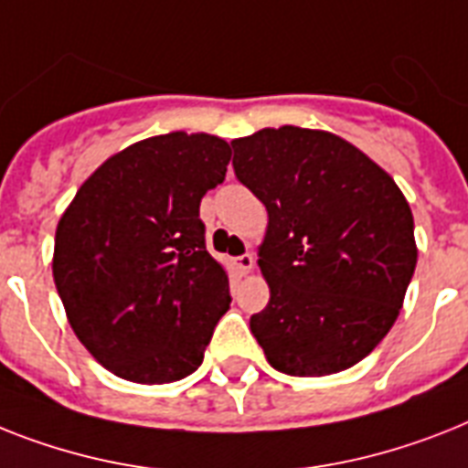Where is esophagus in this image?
Returning <instances> with one entry per match:
<instances>
[{
  "label": "esophagus",
  "mask_w": 468,
  "mask_h": 468,
  "mask_svg": "<svg viewBox=\"0 0 468 468\" xmlns=\"http://www.w3.org/2000/svg\"><path fill=\"white\" fill-rule=\"evenodd\" d=\"M252 267H254V257L250 252L235 257V269H238L240 273H250V269Z\"/></svg>",
  "instance_id": "1"
}]
</instances>
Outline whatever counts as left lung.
Instances as JSON below:
<instances>
[{
    "mask_svg": "<svg viewBox=\"0 0 468 468\" xmlns=\"http://www.w3.org/2000/svg\"><path fill=\"white\" fill-rule=\"evenodd\" d=\"M238 180L267 207L260 269L269 303L250 317L269 366L324 378L385 339L419 247L392 175L324 129L286 124L235 139Z\"/></svg>",
    "mask_w": 468,
    "mask_h": 468,
    "instance_id": "8db88e82",
    "label": "left lung"
}]
</instances>
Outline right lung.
Instances as JSON below:
<instances>
[{
	"mask_svg": "<svg viewBox=\"0 0 468 468\" xmlns=\"http://www.w3.org/2000/svg\"><path fill=\"white\" fill-rule=\"evenodd\" d=\"M228 161L221 136H151L110 155L57 223L52 276L67 320L117 378L165 385L201 366L230 293L199 204Z\"/></svg>",
	"mask_w": 468,
	"mask_h": 468,
	"instance_id": "obj_1",
	"label": "right lung"
}]
</instances>
